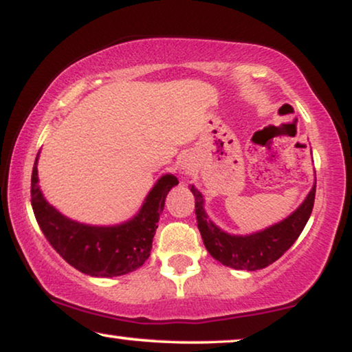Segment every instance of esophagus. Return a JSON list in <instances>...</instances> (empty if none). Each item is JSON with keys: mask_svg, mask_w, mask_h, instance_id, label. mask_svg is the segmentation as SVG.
<instances>
[{"mask_svg": "<svg viewBox=\"0 0 352 352\" xmlns=\"http://www.w3.org/2000/svg\"><path fill=\"white\" fill-rule=\"evenodd\" d=\"M182 170H189V168H186V166H184V168H182Z\"/></svg>", "mask_w": 352, "mask_h": 352, "instance_id": "obj_1", "label": "esophagus"}]
</instances>
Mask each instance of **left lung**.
I'll return each mask as SVG.
<instances>
[{
  "instance_id": "1",
  "label": "left lung",
  "mask_w": 352,
  "mask_h": 352,
  "mask_svg": "<svg viewBox=\"0 0 352 352\" xmlns=\"http://www.w3.org/2000/svg\"><path fill=\"white\" fill-rule=\"evenodd\" d=\"M190 192L195 197L197 226L211 256L224 266L258 271L277 261L300 237L314 206L316 182L305 201L288 218L250 235H232L221 230L205 213L204 195L195 186H190Z\"/></svg>"
}]
</instances>
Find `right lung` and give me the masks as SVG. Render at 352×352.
I'll list each match as a JSON object with an SVG mask.
<instances>
[{
	"mask_svg": "<svg viewBox=\"0 0 352 352\" xmlns=\"http://www.w3.org/2000/svg\"><path fill=\"white\" fill-rule=\"evenodd\" d=\"M36 163L38 155L32 171L33 213L47 242L70 266L93 277H117L146 263L168 192L179 184L176 176H162L133 219L118 226H89L69 219L47 204L38 186Z\"/></svg>",
	"mask_w": 352,
	"mask_h": 352,
	"instance_id": "add662e5",
	"label": "right lung"
}]
</instances>
